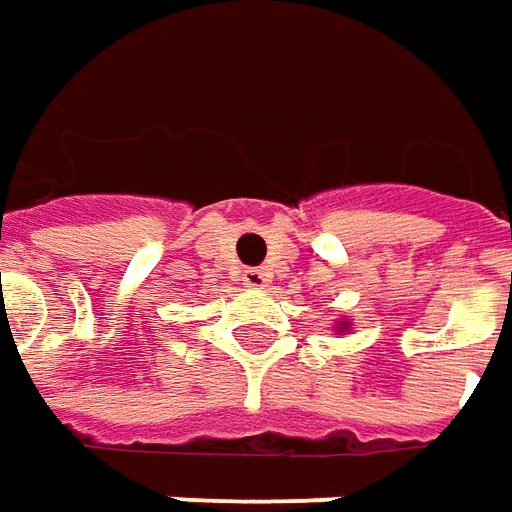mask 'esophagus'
Instances as JSON below:
<instances>
[{"label": "esophagus", "instance_id": "34e87169", "mask_svg": "<svg viewBox=\"0 0 512 512\" xmlns=\"http://www.w3.org/2000/svg\"><path fill=\"white\" fill-rule=\"evenodd\" d=\"M242 281L248 284L250 290H264V287H267V281H270V273L262 270V267H250V270H245Z\"/></svg>", "mask_w": 512, "mask_h": 512}]
</instances>
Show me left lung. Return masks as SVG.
Here are the masks:
<instances>
[{
	"mask_svg": "<svg viewBox=\"0 0 512 512\" xmlns=\"http://www.w3.org/2000/svg\"><path fill=\"white\" fill-rule=\"evenodd\" d=\"M331 329L337 331V334H348V331H351V320H348V317H340Z\"/></svg>",
	"mask_w": 512,
	"mask_h": 512,
	"instance_id": "left-lung-1",
	"label": "left lung"
}]
</instances>
